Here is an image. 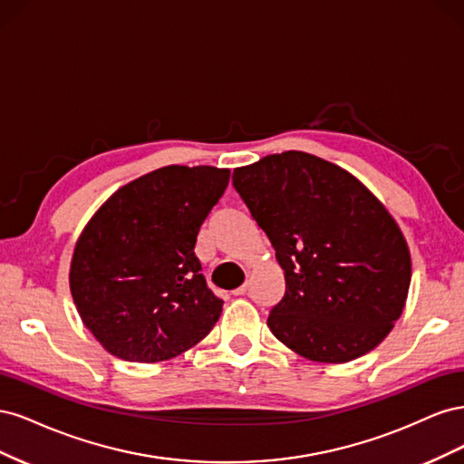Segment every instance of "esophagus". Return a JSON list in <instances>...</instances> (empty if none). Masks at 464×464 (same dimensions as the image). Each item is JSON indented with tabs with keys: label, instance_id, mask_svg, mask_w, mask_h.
I'll list each match as a JSON object with an SVG mask.
<instances>
[{
	"label": "esophagus",
	"instance_id": "34e87169",
	"mask_svg": "<svg viewBox=\"0 0 464 464\" xmlns=\"http://www.w3.org/2000/svg\"><path fill=\"white\" fill-rule=\"evenodd\" d=\"M246 290H247V285H242L240 288H236L232 294H234V296H242V294H246Z\"/></svg>",
	"mask_w": 464,
	"mask_h": 464
}]
</instances>
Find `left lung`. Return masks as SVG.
I'll list each match as a JSON object with an SVG mask.
<instances>
[{
	"label": "left lung",
	"instance_id": "obj_1",
	"mask_svg": "<svg viewBox=\"0 0 464 464\" xmlns=\"http://www.w3.org/2000/svg\"><path fill=\"white\" fill-rule=\"evenodd\" d=\"M232 184L269 237L286 292L266 325L323 363L368 354L409 296L411 251L397 220L344 168L286 150L236 168Z\"/></svg>",
	"mask_w": 464,
	"mask_h": 464
}]
</instances>
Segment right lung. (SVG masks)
<instances>
[{"label":"right lung","mask_w":464,"mask_h":464,"mask_svg":"<svg viewBox=\"0 0 464 464\" xmlns=\"http://www.w3.org/2000/svg\"><path fill=\"white\" fill-rule=\"evenodd\" d=\"M228 179V168H159L111 193L82 228L69 288L110 354L164 362L215 327L222 300L207 288L193 247Z\"/></svg>","instance_id":"add662e5"}]
</instances>
